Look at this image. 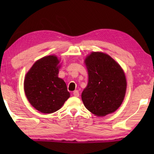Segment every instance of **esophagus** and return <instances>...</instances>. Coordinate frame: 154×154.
I'll return each mask as SVG.
<instances>
[{
  "mask_svg": "<svg viewBox=\"0 0 154 154\" xmlns=\"http://www.w3.org/2000/svg\"><path fill=\"white\" fill-rule=\"evenodd\" d=\"M73 94V95L76 97H78L79 96V91H77V90L74 91Z\"/></svg>",
  "mask_w": 154,
  "mask_h": 154,
  "instance_id": "esophagus-1",
  "label": "esophagus"
}]
</instances>
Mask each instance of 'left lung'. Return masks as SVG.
Returning a JSON list of instances; mask_svg holds the SVG:
<instances>
[{"mask_svg":"<svg viewBox=\"0 0 154 154\" xmlns=\"http://www.w3.org/2000/svg\"><path fill=\"white\" fill-rule=\"evenodd\" d=\"M89 82L81 98L85 106L97 116H106L121 105L126 90L122 68L109 55L93 52L85 59Z\"/></svg>","mask_w":154,"mask_h":154,"instance_id":"1","label":"left lung"}]
</instances>
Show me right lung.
Instances as JSON below:
<instances>
[{"instance_id":"obj_1","label":"right lung","mask_w":154,"mask_h":154,"mask_svg":"<svg viewBox=\"0 0 154 154\" xmlns=\"http://www.w3.org/2000/svg\"><path fill=\"white\" fill-rule=\"evenodd\" d=\"M60 61L49 55L37 61L26 75L24 91L29 102L45 114L58 110L70 96L64 81L58 77Z\"/></svg>"}]
</instances>
